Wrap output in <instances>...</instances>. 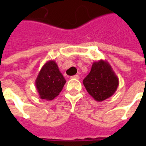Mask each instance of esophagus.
<instances>
[{"mask_svg":"<svg viewBox=\"0 0 146 146\" xmlns=\"http://www.w3.org/2000/svg\"><path fill=\"white\" fill-rule=\"evenodd\" d=\"M71 78H72V79L78 80L80 78V76H79V75H74V76H71Z\"/></svg>","mask_w":146,"mask_h":146,"instance_id":"34e87169","label":"esophagus"}]
</instances>
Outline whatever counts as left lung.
<instances>
[{"label":"left lung","instance_id":"1","mask_svg":"<svg viewBox=\"0 0 146 146\" xmlns=\"http://www.w3.org/2000/svg\"><path fill=\"white\" fill-rule=\"evenodd\" d=\"M83 84L95 101L102 102L116 92L119 79L107 61L101 59L93 62L91 71L84 79Z\"/></svg>","mask_w":146,"mask_h":146}]
</instances>
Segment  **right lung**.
Here are the masks:
<instances>
[{"label":"right lung","mask_w":146,"mask_h":146,"mask_svg":"<svg viewBox=\"0 0 146 146\" xmlns=\"http://www.w3.org/2000/svg\"><path fill=\"white\" fill-rule=\"evenodd\" d=\"M66 82L55 61L50 60L40 70L35 85L40 98L50 101L59 95Z\"/></svg>","instance_id":"add662e5"}]
</instances>
